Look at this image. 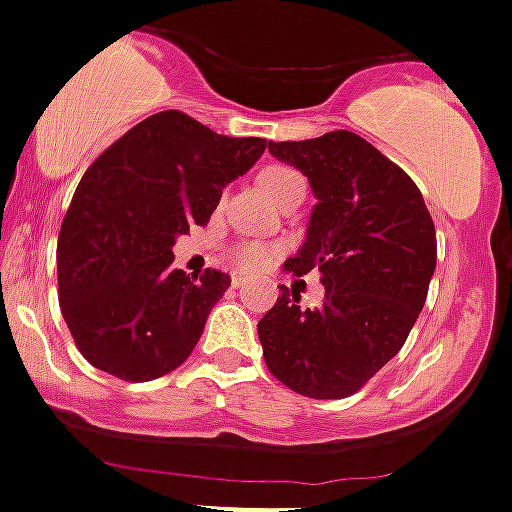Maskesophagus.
<instances>
[{
  "label": "esophagus",
  "instance_id": "1",
  "mask_svg": "<svg viewBox=\"0 0 512 512\" xmlns=\"http://www.w3.org/2000/svg\"><path fill=\"white\" fill-rule=\"evenodd\" d=\"M249 281H251V278L246 276V273H241V271L231 273V286H234V288H246V286H249Z\"/></svg>",
  "mask_w": 512,
  "mask_h": 512
}]
</instances>
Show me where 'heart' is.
I'll list each match as a JSON object with an SVG mask.
<instances>
[{"label": "heart", "instance_id": "1", "mask_svg": "<svg viewBox=\"0 0 512 512\" xmlns=\"http://www.w3.org/2000/svg\"><path fill=\"white\" fill-rule=\"evenodd\" d=\"M258 184H261V189L266 191L273 201H278L283 199L288 191L298 189V186H306V179H303L293 166L268 164L266 169L258 174ZM273 256H276V251L261 244H251V241L249 244H239L234 249L236 263H239L241 268H246V271H258V268L268 266Z\"/></svg>", "mask_w": 512, "mask_h": 512}]
</instances>
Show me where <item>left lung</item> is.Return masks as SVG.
<instances>
[{
    "label": "left lung",
    "instance_id": "1",
    "mask_svg": "<svg viewBox=\"0 0 512 512\" xmlns=\"http://www.w3.org/2000/svg\"><path fill=\"white\" fill-rule=\"evenodd\" d=\"M276 159L308 176L318 204L293 276L321 273L326 296L301 308L281 288L258 321L266 366L301 396L348 398L403 348L428 296L438 244L421 189L353 131L268 141Z\"/></svg>",
    "mask_w": 512,
    "mask_h": 512
}]
</instances>
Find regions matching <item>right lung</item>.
Wrapping results in <instances>:
<instances>
[{
    "instance_id": "obj_1",
    "label": "right lung",
    "mask_w": 512,
    "mask_h": 512,
    "mask_svg": "<svg viewBox=\"0 0 512 512\" xmlns=\"http://www.w3.org/2000/svg\"><path fill=\"white\" fill-rule=\"evenodd\" d=\"M258 136H224L159 111L84 171L57 244L59 306L82 356L121 381L166 376L191 356L229 273L186 276L171 246L209 224L226 184L256 164Z\"/></svg>"
}]
</instances>
